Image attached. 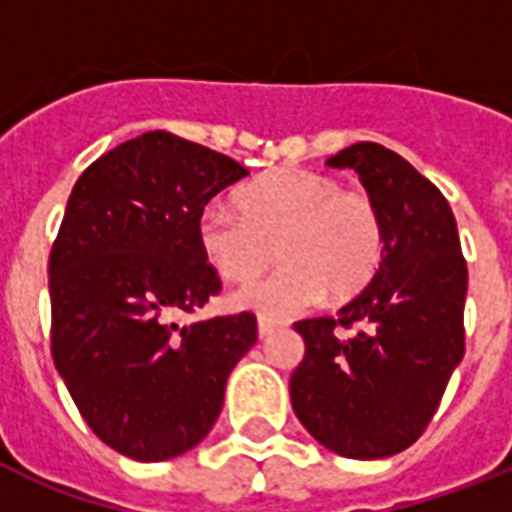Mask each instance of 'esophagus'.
Here are the masks:
<instances>
[{
    "instance_id": "34e87169",
    "label": "esophagus",
    "mask_w": 512,
    "mask_h": 512,
    "mask_svg": "<svg viewBox=\"0 0 512 512\" xmlns=\"http://www.w3.org/2000/svg\"><path fill=\"white\" fill-rule=\"evenodd\" d=\"M276 327H279V324H276L273 319H268V316H260V319H257V335L263 337V340L265 337H271Z\"/></svg>"
}]
</instances>
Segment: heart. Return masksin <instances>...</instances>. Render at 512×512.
<instances>
[{
  "label": "heart",
  "mask_w": 512,
  "mask_h": 512,
  "mask_svg": "<svg viewBox=\"0 0 512 512\" xmlns=\"http://www.w3.org/2000/svg\"><path fill=\"white\" fill-rule=\"evenodd\" d=\"M239 212L212 204L199 217V247L225 281L247 284L271 265L281 268L233 295V308L287 316L321 300H348L374 279L385 252L377 201L337 177L303 167H276L241 188Z\"/></svg>",
  "instance_id": "obj_1"
}]
</instances>
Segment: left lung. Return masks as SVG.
Instances as JSON below:
<instances>
[{"instance_id": "left-lung-1", "label": "left lung", "mask_w": 512, "mask_h": 512, "mask_svg": "<svg viewBox=\"0 0 512 512\" xmlns=\"http://www.w3.org/2000/svg\"><path fill=\"white\" fill-rule=\"evenodd\" d=\"M356 170L385 223L374 279L337 316L297 321L305 356L289 396L321 446L350 460L404 452L433 420L465 353L468 265L444 193L396 151L356 143L329 156ZM358 326L353 336L341 329Z\"/></svg>"}]
</instances>
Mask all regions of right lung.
<instances>
[{"label": "right lung", "instance_id": "obj_1", "mask_svg": "<svg viewBox=\"0 0 512 512\" xmlns=\"http://www.w3.org/2000/svg\"><path fill=\"white\" fill-rule=\"evenodd\" d=\"M247 175L231 156L154 130L92 162L68 196L47 268L52 361L92 433L130 460L199 444L257 342L252 313L177 324L220 292L201 212Z\"/></svg>", "mask_w": 512, "mask_h": 512}]
</instances>
